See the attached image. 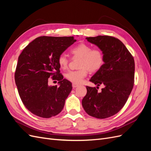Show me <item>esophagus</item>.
<instances>
[{
    "label": "esophagus",
    "mask_w": 151,
    "mask_h": 151,
    "mask_svg": "<svg viewBox=\"0 0 151 151\" xmlns=\"http://www.w3.org/2000/svg\"><path fill=\"white\" fill-rule=\"evenodd\" d=\"M77 86H79V85H78V84H75V83H73V84H72V87H73V88H77Z\"/></svg>",
    "instance_id": "34e87169"
}]
</instances>
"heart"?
I'll return each instance as SVG.
<instances>
[{"mask_svg": "<svg viewBox=\"0 0 151 151\" xmlns=\"http://www.w3.org/2000/svg\"><path fill=\"white\" fill-rule=\"evenodd\" d=\"M70 53L74 58H80L77 70L68 72L65 74L67 80L75 84H80L88 75V70L96 72L102 67L104 62V53L99 48H92L86 43H79L72 48ZM60 67L65 69L67 68L69 59L64 53L61 54L58 58Z\"/></svg>", "mask_w": 151, "mask_h": 151, "instance_id": "b5f03b06", "label": "heart"}]
</instances>
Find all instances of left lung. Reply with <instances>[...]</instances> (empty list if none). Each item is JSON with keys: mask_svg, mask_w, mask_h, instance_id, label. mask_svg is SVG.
<instances>
[{"mask_svg": "<svg viewBox=\"0 0 151 151\" xmlns=\"http://www.w3.org/2000/svg\"><path fill=\"white\" fill-rule=\"evenodd\" d=\"M89 42L102 50L104 62L89 80L104 88L86 86L82 104L89 115L103 119L115 115L123 107L133 89L135 62L133 56L120 40L110 36L87 37Z\"/></svg>", "mask_w": 151, "mask_h": 151, "instance_id": "1", "label": "left lung"}]
</instances>
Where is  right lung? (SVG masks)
<instances>
[{
	"mask_svg": "<svg viewBox=\"0 0 151 151\" xmlns=\"http://www.w3.org/2000/svg\"><path fill=\"white\" fill-rule=\"evenodd\" d=\"M76 40L74 36H40L18 57L15 82L25 107L34 115L50 118L60 113L71 92L72 83L60 73L59 56ZM50 76L59 86H48Z\"/></svg>",
	"mask_w": 151,
	"mask_h": 151,
	"instance_id": "add662e5",
	"label": "right lung"
}]
</instances>
